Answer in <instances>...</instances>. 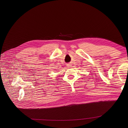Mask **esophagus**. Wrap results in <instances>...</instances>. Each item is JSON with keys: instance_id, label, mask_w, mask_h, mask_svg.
Listing matches in <instances>:
<instances>
[{"instance_id": "34e87169", "label": "esophagus", "mask_w": 128, "mask_h": 128, "mask_svg": "<svg viewBox=\"0 0 128 128\" xmlns=\"http://www.w3.org/2000/svg\"><path fill=\"white\" fill-rule=\"evenodd\" d=\"M70 66H71V65H70V64H68V65H67V66H68V68H70V67H71Z\"/></svg>"}]
</instances>
